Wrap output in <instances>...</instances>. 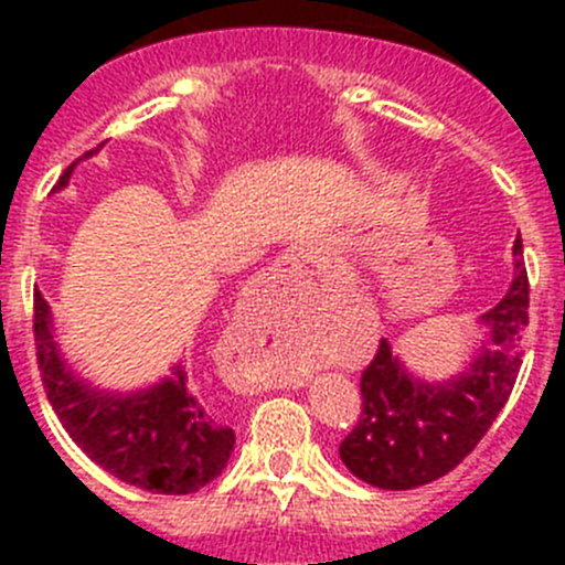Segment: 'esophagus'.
<instances>
[{
    "mask_svg": "<svg viewBox=\"0 0 565 565\" xmlns=\"http://www.w3.org/2000/svg\"><path fill=\"white\" fill-rule=\"evenodd\" d=\"M298 267H300V256L284 254V256H278L276 265L270 267V273H273V278H276V276L289 278V276H295V273H298Z\"/></svg>",
    "mask_w": 565,
    "mask_h": 565,
    "instance_id": "34e87169",
    "label": "esophagus"
}]
</instances>
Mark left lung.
Returning a JSON list of instances; mask_svg holds the SVG:
<instances>
[{
  "label": "left lung",
  "mask_w": 565,
  "mask_h": 565,
  "mask_svg": "<svg viewBox=\"0 0 565 565\" xmlns=\"http://www.w3.org/2000/svg\"><path fill=\"white\" fill-rule=\"evenodd\" d=\"M514 281L481 319L492 339L470 372L448 385L409 377L388 341H380L361 374V415L341 440V461L380 489H415L451 472L481 443L509 402L522 366L530 281L522 237L514 241Z\"/></svg>",
  "instance_id": "obj_1"
}]
</instances>
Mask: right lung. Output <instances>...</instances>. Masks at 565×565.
<instances>
[{"instance_id": "1", "label": "right lung", "mask_w": 565, "mask_h": 565, "mask_svg": "<svg viewBox=\"0 0 565 565\" xmlns=\"http://www.w3.org/2000/svg\"><path fill=\"white\" fill-rule=\"evenodd\" d=\"M98 147L84 152L89 158ZM76 163L65 169L54 188L67 185ZM35 352L45 396L67 435L95 465L158 494H188L221 476L230 461L235 431L204 407L188 388V374L174 366V377L134 396H108L78 383L62 363L51 335V315L35 292Z\"/></svg>"}]
</instances>
